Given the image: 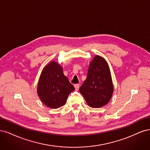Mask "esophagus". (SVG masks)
<instances>
[{
	"mask_svg": "<svg viewBox=\"0 0 150 150\" xmlns=\"http://www.w3.org/2000/svg\"><path fill=\"white\" fill-rule=\"evenodd\" d=\"M74 86H75V90H79V87H80V84H75V85H74Z\"/></svg>",
	"mask_w": 150,
	"mask_h": 150,
	"instance_id": "1",
	"label": "esophagus"
}]
</instances>
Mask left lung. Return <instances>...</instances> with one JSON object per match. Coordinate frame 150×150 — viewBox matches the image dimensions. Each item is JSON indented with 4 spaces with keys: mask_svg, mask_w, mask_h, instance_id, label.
Here are the masks:
<instances>
[{
    "mask_svg": "<svg viewBox=\"0 0 150 150\" xmlns=\"http://www.w3.org/2000/svg\"><path fill=\"white\" fill-rule=\"evenodd\" d=\"M86 103L92 108L107 104L113 92V86L108 64L96 55L90 63L86 79L79 89Z\"/></svg>",
    "mask_w": 150,
    "mask_h": 150,
    "instance_id": "obj_1",
    "label": "left lung"
}]
</instances>
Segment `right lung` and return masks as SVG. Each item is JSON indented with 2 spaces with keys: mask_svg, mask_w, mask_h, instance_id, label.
Instances as JSON below:
<instances>
[{
  "mask_svg": "<svg viewBox=\"0 0 150 150\" xmlns=\"http://www.w3.org/2000/svg\"><path fill=\"white\" fill-rule=\"evenodd\" d=\"M75 90L57 62L48 64L41 74L37 93L42 102L51 108H58L66 103L69 94Z\"/></svg>",
  "mask_w": 150,
  "mask_h": 150,
  "instance_id": "right-lung-1",
  "label": "right lung"
}]
</instances>
